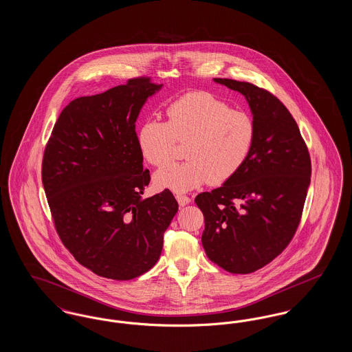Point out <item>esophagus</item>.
I'll use <instances>...</instances> for the list:
<instances>
[{
  "instance_id": "34e87169",
  "label": "esophagus",
  "mask_w": 352,
  "mask_h": 352,
  "mask_svg": "<svg viewBox=\"0 0 352 352\" xmlns=\"http://www.w3.org/2000/svg\"><path fill=\"white\" fill-rule=\"evenodd\" d=\"M175 198H177V201H178V203H179V206H187L190 201H191V199L188 198V197H186V195H184V194H177L175 195Z\"/></svg>"
}]
</instances>
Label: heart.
Here are the masks:
<instances>
[{
	"instance_id": "1",
	"label": "heart",
	"mask_w": 352,
	"mask_h": 352,
	"mask_svg": "<svg viewBox=\"0 0 352 352\" xmlns=\"http://www.w3.org/2000/svg\"><path fill=\"white\" fill-rule=\"evenodd\" d=\"M168 122L148 120L137 132V145L153 166H165L177 142H187L182 164L154 174L158 188L184 192L206 182L221 184L245 164L254 142V122L244 111L206 91L187 92L166 108Z\"/></svg>"
}]
</instances>
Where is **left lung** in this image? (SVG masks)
Returning <instances> with one entry per match:
<instances>
[{"label": "left lung", "instance_id": "1", "mask_svg": "<svg viewBox=\"0 0 352 352\" xmlns=\"http://www.w3.org/2000/svg\"><path fill=\"white\" fill-rule=\"evenodd\" d=\"M245 96L254 122L251 153L231 179L195 203L204 217L201 244L220 268L247 274L287 247L301 221L311 161L296 120L254 84L215 78Z\"/></svg>", "mask_w": 352, "mask_h": 352}]
</instances>
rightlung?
Here are the masks:
<instances>
[{
  "label": "right lung",
  "mask_w": 352,
  "mask_h": 352,
  "mask_svg": "<svg viewBox=\"0 0 352 352\" xmlns=\"http://www.w3.org/2000/svg\"><path fill=\"white\" fill-rule=\"evenodd\" d=\"M162 84L129 79L71 101L56 120L42 161V184L62 243L98 276L132 280L158 261L178 211L170 190L144 199L149 170L135 121Z\"/></svg>",
  "instance_id": "right-lung-1"
}]
</instances>
